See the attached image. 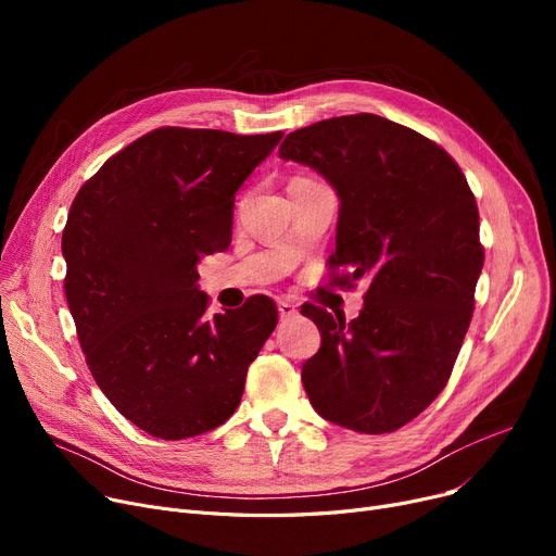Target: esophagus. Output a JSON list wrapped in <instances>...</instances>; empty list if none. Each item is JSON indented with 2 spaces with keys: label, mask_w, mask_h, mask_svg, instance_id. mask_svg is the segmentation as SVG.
<instances>
[{
  "label": "esophagus",
  "mask_w": 556,
  "mask_h": 556,
  "mask_svg": "<svg viewBox=\"0 0 556 556\" xmlns=\"http://www.w3.org/2000/svg\"><path fill=\"white\" fill-rule=\"evenodd\" d=\"M277 306H279V315L281 317H293L298 313V306L290 302V300H279Z\"/></svg>",
  "instance_id": "34e87169"
}]
</instances>
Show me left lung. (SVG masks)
<instances>
[{
  "mask_svg": "<svg viewBox=\"0 0 556 556\" xmlns=\"http://www.w3.org/2000/svg\"><path fill=\"white\" fill-rule=\"evenodd\" d=\"M279 155L313 166L340 195L331 268L367 279L344 325L302 306L323 333L302 383L315 410L356 432H394L446 388L469 331L484 263L476 195L440 143L378 114L333 116L290 132Z\"/></svg>",
  "mask_w": 556,
  "mask_h": 556,
  "instance_id": "1",
  "label": "left lung"
}]
</instances>
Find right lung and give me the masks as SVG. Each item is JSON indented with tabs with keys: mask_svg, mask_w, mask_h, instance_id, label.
Here are the masks:
<instances>
[{
	"mask_svg": "<svg viewBox=\"0 0 556 556\" xmlns=\"http://www.w3.org/2000/svg\"><path fill=\"white\" fill-rule=\"evenodd\" d=\"M281 137L155 128L72 202L65 295L85 363L116 410L160 440L225 424L277 327L266 295L207 317L195 266L229 248L233 198Z\"/></svg>",
	"mask_w": 556,
	"mask_h": 556,
	"instance_id": "obj_1",
	"label": "right lung"
}]
</instances>
